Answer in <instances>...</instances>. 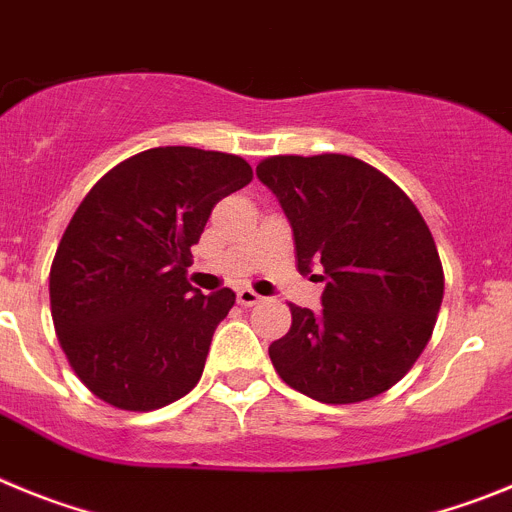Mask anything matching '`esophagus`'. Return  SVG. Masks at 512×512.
<instances>
[{
    "label": "esophagus",
    "mask_w": 512,
    "mask_h": 512,
    "mask_svg": "<svg viewBox=\"0 0 512 512\" xmlns=\"http://www.w3.org/2000/svg\"><path fill=\"white\" fill-rule=\"evenodd\" d=\"M237 301L242 303V306H255V303H260L262 298L257 296L255 290H250V288H239V290H237Z\"/></svg>",
    "instance_id": "esophagus-1"
}]
</instances>
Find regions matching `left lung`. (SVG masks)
<instances>
[{
    "mask_svg": "<svg viewBox=\"0 0 512 512\" xmlns=\"http://www.w3.org/2000/svg\"><path fill=\"white\" fill-rule=\"evenodd\" d=\"M296 242L298 273L321 269V311L290 303L270 344L283 382L321 403H359L393 388L431 339L444 298L436 242L413 201L349 155H275L257 165Z\"/></svg>",
    "mask_w": 512,
    "mask_h": 512,
    "instance_id": "left-lung-1",
    "label": "left lung"
}]
</instances>
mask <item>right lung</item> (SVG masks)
I'll return each instance as SVG.
<instances>
[{
  "label": "right lung",
  "instance_id": "obj_1",
  "mask_svg": "<svg viewBox=\"0 0 512 512\" xmlns=\"http://www.w3.org/2000/svg\"><path fill=\"white\" fill-rule=\"evenodd\" d=\"M250 181L237 155L153 147L86 193L50 267V313L96 398L155 411L196 388L234 293L191 288V247L211 209Z\"/></svg>",
  "mask_w": 512,
  "mask_h": 512
}]
</instances>
